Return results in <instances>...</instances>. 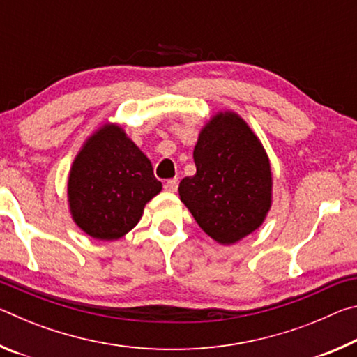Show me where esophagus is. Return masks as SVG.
I'll return each instance as SVG.
<instances>
[{
    "instance_id": "34e87169",
    "label": "esophagus",
    "mask_w": 357,
    "mask_h": 357,
    "mask_svg": "<svg viewBox=\"0 0 357 357\" xmlns=\"http://www.w3.org/2000/svg\"><path fill=\"white\" fill-rule=\"evenodd\" d=\"M164 187H165V190H167V192H176V189H178V178L167 179V181H165V184H164Z\"/></svg>"
}]
</instances>
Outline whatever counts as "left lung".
I'll use <instances>...</instances> for the list:
<instances>
[{
	"mask_svg": "<svg viewBox=\"0 0 357 357\" xmlns=\"http://www.w3.org/2000/svg\"><path fill=\"white\" fill-rule=\"evenodd\" d=\"M197 173L179 183V197L211 238L233 244L261 225L271 208L269 159L234 113H219L193 149Z\"/></svg>",
	"mask_w": 357,
	"mask_h": 357,
	"instance_id": "1",
	"label": "left lung"
}]
</instances>
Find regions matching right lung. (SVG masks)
Instances as JSON below:
<instances>
[{
	"mask_svg": "<svg viewBox=\"0 0 357 357\" xmlns=\"http://www.w3.org/2000/svg\"><path fill=\"white\" fill-rule=\"evenodd\" d=\"M162 189L146 155L118 126L105 124L72 165L68 192L72 217L84 233L112 241L134 228Z\"/></svg>",
	"mask_w": 357,
	"mask_h": 357,
	"instance_id": "right-lung-1",
	"label": "right lung"
}]
</instances>
